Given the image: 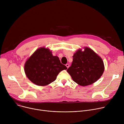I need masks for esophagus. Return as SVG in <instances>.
Instances as JSON below:
<instances>
[{
	"instance_id": "esophagus-1",
	"label": "esophagus",
	"mask_w": 124,
	"mask_h": 124,
	"mask_svg": "<svg viewBox=\"0 0 124 124\" xmlns=\"http://www.w3.org/2000/svg\"><path fill=\"white\" fill-rule=\"evenodd\" d=\"M65 65H66V67H67V68H68V69L69 68V66H70V64H69V63H66V64H65Z\"/></svg>"
}]
</instances>
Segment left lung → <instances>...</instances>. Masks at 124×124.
Instances as JSON below:
<instances>
[{"mask_svg":"<svg viewBox=\"0 0 124 124\" xmlns=\"http://www.w3.org/2000/svg\"><path fill=\"white\" fill-rule=\"evenodd\" d=\"M72 60L67 72L73 81L81 86H87L96 81L104 72L102 60L88 47H85L83 52L78 50L73 54Z\"/></svg>","mask_w":124,"mask_h":124,"instance_id":"left-lung-1","label":"left lung"}]
</instances>
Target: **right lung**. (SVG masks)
<instances>
[{
    "instance_id": "add662e5",
    "label": "right lung",
    "mask_w": 124,
    "mask_h": 124,
    "mask_svg": "<svg viewBox=\"0 0 124 124\" xmlns=\"http://www.w3.org/2000/svg\"><path fill=\"white\" fill-rule=\"evenodd\" d=\"M57 56L45 47L36 50L25 64L26 75L33 83L45 86L54 81L61 71L66 70Z\"/></svg>"
}]
</instances>
